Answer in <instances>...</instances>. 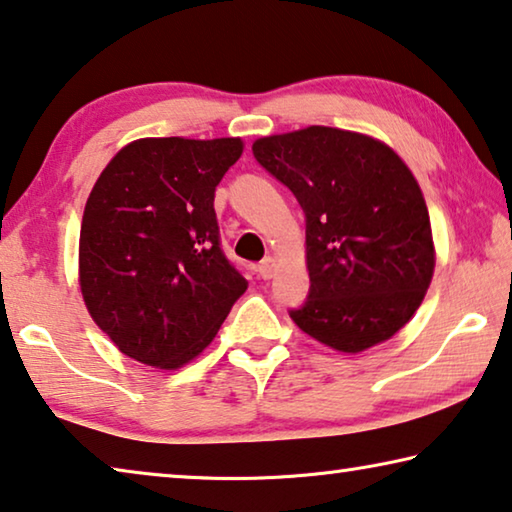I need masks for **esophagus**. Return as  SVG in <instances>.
Here are the masks:
<instances>
[{"label":"esophagus","mask_w":512,"mask_h":512,"mask_svg":"<svg viewBox=\"0 0 512 512\" xmlns=\"http://www.w3.org/2000/svg\"><path fill=\"white\" fill-rule=\"evenodd\" d=\"M274 272H276V261L272 256H265L261 265H258V274H261V279L267 281V279H272Z\"/></svg>","instance_id":"esophagus-1"}]
</instances>
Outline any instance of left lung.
I'll return each mask as SVG.
<instances>
[{
    "label": "left lung",
    "instance_id": "obj_1",
    "mask_svg": "<svg viewBox=\"0 0 512 512\" xmlns=\"http://www.w3.org/2000/svg\"><path fill=\"white\" fill-rule=\"evenodd\" d=\"M251 149L306 213L311 292L292 322L342 354L404 329L431 286L435 247L422 188L401 156L365 133L320 124Z\"/></svg>",
    "mask_w": 512,
    "mask_h": 512
}]
</instances>
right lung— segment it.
Instances as JSON below:
<instances>
[{
  "label": "right lung",
  "mask_w": 512,
  "mask_h": 512,
  "mask_svg": "<svg viewBox=\"0 0 512 512\" xmlns=\"http://www.w3.org/2000/svg\"><path fill=\"white\" fill-rule=\"evenodd\" d=\"M240 138H140L90 190L79 236V288L124 356L179 370L211 345L247 281L220 249L215 186Z\"/></svg>",
  "instance_id": "obj_1"
}]
</instances>
